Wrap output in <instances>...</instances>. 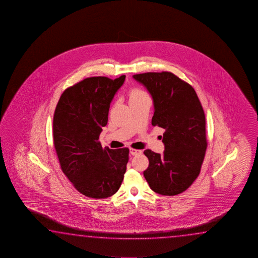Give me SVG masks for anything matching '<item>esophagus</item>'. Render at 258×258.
<instances>
[{
    "label": "esophagus",
    "instance_id": "1",
    "mask_svg": "<svg viewBox=\"0 0 258 258\" xmlns=\"http://www.w3.org/2000/svg\"><path fill=\"white\" fill-rule=\"evenodd\" d=\"M142 153V151L141 150H136V149H130V154L133 155V156H135V155H138V154H141Z\"/></svg>",
    "mask_w": 258,
    "mask_h": 258
}]
</instances>
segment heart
I'll use <instances>...</instances> for the list:
<instances>
[{
    "label": "heart",
    "instance_id": "obj_1",
    "mask_svg": "<svg viewBox=\"0 0 258 258\" xmlns=\"http://www.w3.org/2000/svg\"><path fill=\"white\" fill-rule=\"evenodd\" d=\"M146 96L144 91L138 88H133L129 92V101L135 100L136 98H140L142 96Z\"/></svg>",
    "mask_w": 258,
    "mask_h": 258
}]
</instances>
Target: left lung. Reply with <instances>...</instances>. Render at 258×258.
Returning a JSON list of instances; mask_svg holds the SVG:
<instances>
[{"label":"left lung","mask_w":258,"mask_h":258,"mask_svg":"<svg viewBox=\"0 0 258 258\" xmlns=\"http://www.w3.org/2000/svg\"><path fill=\"white\" fill-rule=\"evenodd\" d=\"M153 97L152 124L163 128L162 154L145 150L149 166L144 178L154 192H183L201 172L207 138L206 119L194 88L170 72L134 75Z\"/></svg>","instance_id":"left-lung-1"}]
</instances>
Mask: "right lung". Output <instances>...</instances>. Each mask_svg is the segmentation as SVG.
<instances>
[{"label": "right lung", "instance_id": "1", "mask_svg": "<svg viewBox=\"0 0 258 258\" xmlns=\"http://www.w3.org/2000/svg\"><path fill=\"white\" fill-rule=\"evenodd\" d=\"M125 76L88 78L63 92L53 117V140L62 171L85 196L105 199L117 191L129 149L102 148L98 141L110 104Z\"/></svg>", "mask_w": 258, "mask_h": 258}]
</instances>
